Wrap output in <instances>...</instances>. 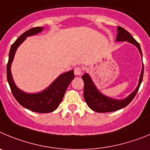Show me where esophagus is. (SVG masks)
<instances>
[{"mask_svg":"<svg viewBox=\"0 0 150 150\" xmlns=\"http://www.w3.org/2000/svg\"><path fill=\"white\" fill-rule=\"evenodd\" d=\"M82 72H83V70H82L81 67H76L75 68V69H74V73L76 75H80L82 73Z\"/></svg>","mask_w":150,"mask_h":150,"instance_id":"esophagus-1","label":"esophagus"}]
</instances>
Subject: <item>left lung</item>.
<instances>
[{
    "mask_svg": "<svg viewBox=\"0 0 150 150\" xmlns=\"http://www.w3.org/2000/svg\"><path fill=\"white\" fill-rule=\"evenodd\" d=\"M118 30V34H117V41H127L129 42L134 44L137 48H138L139 52L142 56L141 46L139 43L134 39V37L131 35L130 33L122 28V27H117ZM144 76V64H143V69L141 71L140 80H139L138 85L137 88L135 89L132 93H131L127 98L122 99V100H117V99H113L108 96L102 95L100 92L98 91L95 87L94 83L92 81L90 77L85 73L82 75V79L84 83L83 87V98L87 104L90 108L98 113H106V112H113L118 110L121 108L126 107L134 98L139 90V87L141 86V83L143 80Z\"/></svg>",
    "mask_w": 150,
    "mask_h": 150,
    "instance_id": "obj_1",
    "label": "left lung"
}]
</instances>
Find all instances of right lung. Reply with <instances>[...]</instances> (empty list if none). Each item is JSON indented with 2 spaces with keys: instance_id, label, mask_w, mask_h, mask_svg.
<instances>
[{
  "instance_id": "add662e5",
  "label": "right lung",
  "mask_w": 150,
  "mask_h": 150,
  "mask_svg": "<svg viewBox=\"0 0 150 150\" xmlns=\"http://www.w3.org/2000/svg\"><path fill=\"white\" fill-rule=\"evenodd\" d=\"M43 30L42 27H36L25 31L15 41L10 48L9 60L6 66V77L12 93L16 101L23 107L37 113H50L57 108L63 99L69 83L75 78L73 70L60 75L56 80L44 91L39 93L30 94L20 90L16 87L11 75L10 67L15 53L27 36L37 34Z\"/></svg>"
}]
</instances>
